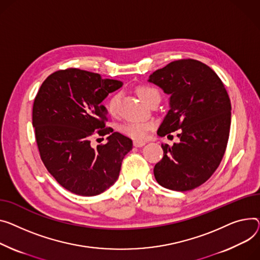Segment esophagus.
Instances as JSON below:
<instances>
[{"label":"esophagus","mask_w":260,"mask_h":260,"mask_svg":"<svg viewBox=\"0 0 260 260\" xmlns=\"http://www.w3.org/2000/svg\"><path fill=\"white\" fill-rule=\"evenodd\" d=\"M134 146H136V147H142V146H144L145 144H146V141H134Z\"/></svg>","instance_id":"obj_1"}]
</instances>
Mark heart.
<instances>
[{"label": "heart", "instance_id": "heart-1", "mask_svg": "<svg viewBox=\"0 0 260 260\" xmlns=\"http://www.w3.org/2000/svg\"><path fill=\"white\" fill-rule=\"evenodd\" d=\"M136 93L144 103H146L147 106L152 100L157 98L160 99V93L158 92V90H155L150 85H146V84L138 85L136 88ZM120 101H121L120 93H115L109 98L107 102V109L111 115L115 116L118 114L119 108H120ZM149 128H150L149 123L138 122V121H128V122H125L120 126V132L133 138V139L142 140L146 137V134L149 131Z\"/></svg>", "mask_w": 260, "mask_h": 260}]
</instances>
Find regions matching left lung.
Returning <instances> with one entry per match:
<instances>
[{
    "label": "left lung",
    "mask_w": 260,
    "mask_h": 260,
    "mask_svg": "<svg viewBox=\"0 0 260 260\" xmlns=\"http://www.w3.org/2000/svg\"><path fill=\"white\" fill-rule=\"evenodd\" d=\"M149 81L170 95V110L158 135L170 136L180 129L179 143L161 145L164 154L154 165V178L170 190H192L210 179L226 151L229 95L210 67L191 58L169 62L154 71Z\"/></svg>",
    "instance_id": "8db88e82"
}]
</instances>
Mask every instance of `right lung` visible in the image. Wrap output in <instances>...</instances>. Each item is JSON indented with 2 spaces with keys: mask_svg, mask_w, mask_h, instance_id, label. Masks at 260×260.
I'll list each match as a JSON object with an SVG mask.
<instances>
[{
  "mask_svg": "<svg viewBox=\"0 0 260 260\" xmlns=\"http://www.w3.org/2000/svg\"><path fill=\"white\" fill-rule=\"evenodd\" d=\"M122 82L69 68L49 75L33 102L32 124L41 159L59 185L82 197H94L118 179L129 138L106 126L100 103ZM109 135L106 145L90 146L93 135Z\"/></svg>",
  "mask_w": 260,
  "mask_h": 260,
  "instance_id": "right-lung-1",
  "label": "right lung"
}]
</instances>
